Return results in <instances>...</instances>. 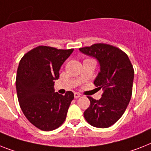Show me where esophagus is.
Here are the masks:
<instances>
[{"mask_svg":"<svg viewBox=\"0 0 151 151\" xmlns=\"http://www.w3.org/2000/svg\"><path fill=\"white\" fill-rule=\"evenodd\" d=\"M80 96H81L80 93H74L75 99H78V97H80Z\"/></svg>","mask_w":151,"mask_h":151,"instance_id":"34e87169","label":"esophagus"}]
</instances>
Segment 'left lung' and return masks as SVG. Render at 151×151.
<instances>
[{
  "instance_id": "1",
  "label": "left lung",
  "mask_w": 151,
  "mask_h": 151,
  "mask_svg": "<svg viewBox=\"0 0 151 151\" xmlns=\"http://www.w3.org/2000/svg\"><path fill=\"white\" fill-rule=\"evenodd\" d=\"M79 51L97 60L99 73L94 84L103 89L99 100L88 97L90 106L84 117L95 127H109L123 116L131 99L134 68L127 54L114 46L99 43Z\"/></svg>"
}]
</instances>
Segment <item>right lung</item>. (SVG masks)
Wrapping results in <instances>:
<instances>
[{
	"mask_svg": "<svg viewBox=\"0 0 151 151\" xmlns=\"http://www.w3.org/2000/svg\"><path fill=\"white\" fill-rule=\"evenodd\" d=\"M73 52L38 46L19 62L16 89L20 106L28 121L42 130L50 131L60 127L74 99L72 91L62 96L55 93L54 89L61 66Z\"/></svg>",
	"mask_w": 151,
	"mask_h": 151,
	"instance_id": "right-lung-1",
	"label": "right lung"
}]
</instances>
